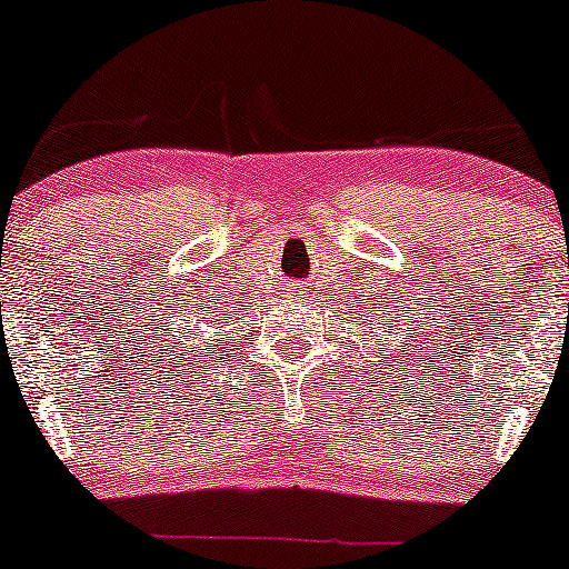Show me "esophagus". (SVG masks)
Here are the masks:
<instances>
[{
    "label": "esophagus",
    "mask_w": 569,
    "mask_h": 569,
    "mask_svg": "<svg viewBox=\"0 0 569 569\" xmlns=\"http://www.w3.org/2000/svg\"><path fill=\"white\" fill-rule=\"evenodd\" d=\"M289 291H293V293H299V291H305V286H302V283H293Z\"/></svg>",
    "instance_id": "34e87169"
}]
</instances>
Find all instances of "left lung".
<instances>
[{
    "instance_id": "obj_1",
    "label": "left lung",
    "mask_w": 569,
    "mask_h": 569,
    "mask_svg": "<svg viewBox=\"0 0 569 569\" xmlns=\"http://www.w3.org/2000/svg\"><path fill=\"white\" fill-rule=\"evenodd\" d=\"M388 337H390V335H388Z\"/></svg>"
}]
</instances>
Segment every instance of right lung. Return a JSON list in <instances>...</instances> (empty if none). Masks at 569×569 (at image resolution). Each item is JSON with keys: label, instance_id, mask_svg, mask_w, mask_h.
I'll return each mask as SVG.
<instances>
[{"label": "right lung", "instance_id": "1", "mask_svg": "<svg viewBox=\"0 0 569 569\" xmlns=\"http://www.w3.org/2000/svg\"><path fill=\"white\" fill-rule=\"evenodd\" d=\"M192 329H194V339H200V337H198V326L192 323ZM179 335H181V331H179ZM171 337H173V335H171ZM189 342H192V339H189V335H187L184 345H189ZM179 345H181V342H173V345L168 342V348H173L171 352H176V358H179V363H184V361H189V358H184V356H192V352H194V348H198V345H189V348H179ZM211 348H213L211 342H208L206 348H198V356H202L200 350H211ZM184 367H189V363H184ZM192 367H198V361H194V358H192Z\"/></svg>", "mask_w": 569, "mask_h": 569}]
</instances>
